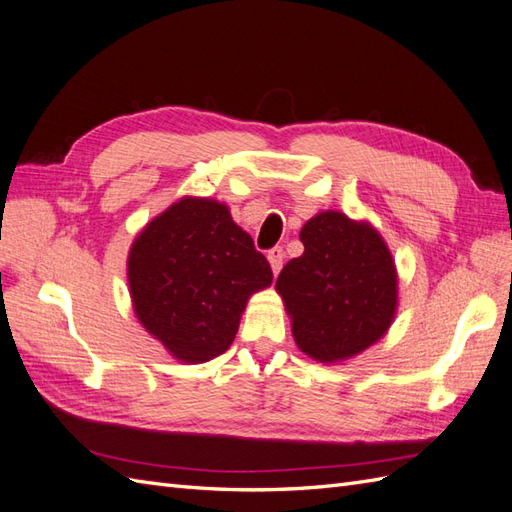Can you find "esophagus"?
<instances>
[{
	"instance_id": "1",
	"label": "esophagus",
	"mask_w": 512,
	"mask_h": 512,
	"mask_svg": "<svg viewBox=\"0 0 512 512\" xmlns=\"http://www.w3.org/2000/svg\"><path fill=\"white\" fill-rule=\"evenodd\" d=\"M267 258H269V265L273 269V273H278L282 269V260H284V249L282 247H271L267 252Z\"/></svg>"
}]
</instances>
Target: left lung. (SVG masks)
<instances>
[{
    "label": "left lung",
    "mask_w": 512,
    "mask_h": 512,
    "mask_svg": "<svg viewBox=\"0 0 512 512\" xmlns=\"http://www.w3.org/2000/svg\"><path fill=\"white\" fill-rule=\"evenodd\" d=\"M304 254L276 289L293 317L299 350L321 363L356 356L391 326L397 276L380 234L341 213H321L299 232Z\"/></svg>",
    "instance_id": "left-lung-1"
}]
</instances>
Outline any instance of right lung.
<instances>
[{
  "label": "right lung",
  "mask_w": 512,
  "mask_h": 512,
  "mask_svg": "<svg viewBox=\"0 0 512 512\" xmlns=\"http://www.w3.org/2000/svg\"><path fill=\"white\" fill-rule=\"evenodd\" d=\"M128 280L145 330L184 363H204L228 350L249 295L273 273L226 206L184 197L134 241Z\"/></svg>",
  "instance_id": "obj_1"
}]
</instances>
